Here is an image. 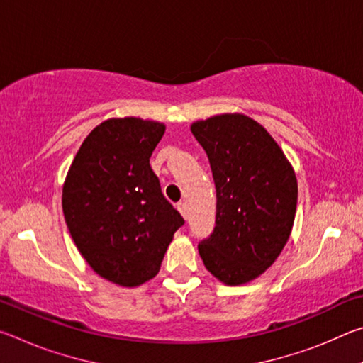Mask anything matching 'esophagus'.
<instances>
[{
    "mask_svg": "<svg viewBox=\"0 0 363 363\" xmlns=\"http://www.w3.org/2000/svg\"><path fill=\"white\" fill-rule=\"evenodd\" d=\"M177 210H179V213L182 214L184 218L189 216V210H187V205L184 203V201H181V203H177Z\"/></svg>",
    "mask_w": 363,
    "mask_h": 363,
    "instance_id": "34e87169",
    "label": "esophagus"
}]
</instances>
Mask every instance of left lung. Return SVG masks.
<instances>
[{
	"label": "left lung",
	"instance_id": "8db88e82",
	"mask_svg": "<svg viewBox=\"0 0 363 363\" xmlns=\"http://www.w3.org/2000/svg\"><path fill=\"white\" fill-rule=\"evenodd\" d=\"M216 187V220L199 243L206 269L242 285L270 267L290 237L298 184L270 134L245 115H218L192 125Z\"/></svg>",
	"mask_w": 363,
	"mask_h": 363
}]
</instances>
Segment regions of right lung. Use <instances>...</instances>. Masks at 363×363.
Here are the masks:
<instances>
[{
  "label": "right lung",
  "instance_id": "add662e5",
  "mask_svg": "<svg viewBox=\"0 0 363 363\" xmlns=\"http://www.w3.org/2000/svg\"><path fill=\"white\" fill-rule=\"evenodd\" d=\"M163 133L162 123L133 116L101 123L64 184L65 223L79 253L101 277L123 286L155 277L186 223L149 163Z\"/></svg>",
  "mask_w": 363,
  "mask_h": 363
}]
</instances>
